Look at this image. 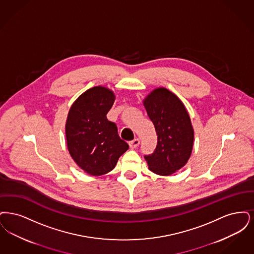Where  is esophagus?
Instances as JSON below:
<instances>
[{"instance_id":"esophagus-1","label":"esophagus","mask_w":254,"mask_h":254,"mask_svg":"<svg viewBox=\"0 0 254 254\" xmlns=\"http://www.w3.org/2000/svg\"><path fill=\"white\" fill-rule=\"evenodd\" d=\"M140 144V140H139V138H134L133 140H131L130 142H129V146L132 148V149H134V148H136V147H138V145Z\"/></svg>"}]
</instances>
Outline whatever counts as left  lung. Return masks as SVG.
Masks as SVG:
<instances>
[{
	"label": "left lung",
	"mask_w": 254,
	"mask_h": 254,
	"mask_svg": "<svg viewBox=\"0 0 254 254\" xmlns=\"http://www.w3.org/2000/svg\"><path fill=\"white\" fill-rule=\"evenodd\" d=\"M144 106L157 135L154 153L144 157L152 172L170 176L185 165L191 154L193 129L189 114L181 100L165 88L153 91Z\"/></svg>",
	"instance_id": "obj_1"
}]
</instances>
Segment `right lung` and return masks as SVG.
Listing matches in <instances>:
<instances>
[{"instance_id":"add662e5","label":"right lung","mask_w":254,"mask_h":254,"mask_svg":"<svg viewBox=\"0 0 254 254\" xmlns=\"http://www.w3.org/2000/svg\"><path fill=\"white\" fill-rule=\"evenodd\" d=\"M115 96L97 86L80 95L69 111L66 139L75 162L91 176L112 171L129 145L119 135L116 123L107 120Z\"/></svg>"}]
</instances>
